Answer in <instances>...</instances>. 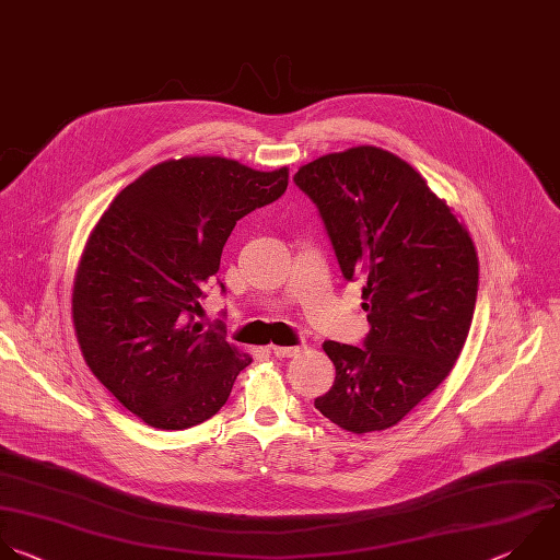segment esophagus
<instances>
[{"label": "esophagus", "instance_id": "34e87169", "mask_svg": "<svg viewBox=\"0 0 560 560\" xmlns=\"http://www.w3.org/2000/svg\"><path fill=\"white\" fill-rule=\"evenodd\" d=\"M270 349H272V353H275L277 358H292V355H296V353L303 351L301 345H296V347H277V345H272Z\"/></svg>", "mask_w": 560, "mask_h": 560}]
</instances>
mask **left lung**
<instances>
[{
	"label": "left lung",
	"mask_w": 560,
	"mask_h": 560,
	"mask_svg": "<svg viewBox=\"0 0 560 560\" xmlns=\"http://www.w3.org/2000/svg\"><path fill=\"white\" fill-rule=\"evenodd\" d=\"M347 281H362V347L327 340L331 389L314 407L351 433L398 424L451 374L479 283L470 235L424 177L378 147L323 155L294 173Z\"/></svg>",
	"instance_id": "left-lung-1"
}]
</instances>
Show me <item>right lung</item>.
Returning a JSON list of instances; mask_svg holds the SVG:
<instances>
[{
	"instance_id": "add662e5",
	"label": "right lung",
	"mask_w": 560,
	"mask_h": 560,
	"mask_svg": "<svg viewBox=\"0 0 560 560\" xmlns=\"http://www.w3.org/2000/svg\"><path fill=\"white\" fill-rule=\"evenodd\" d=\"M285 189V166L168 160L125 186L92 231L74 279L77 338L92 374L149 427L213 418L250 364L222 320L202 329L196 312L235 224Z\"/></svg>"
}]
</instances>
